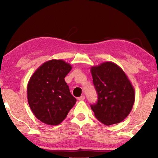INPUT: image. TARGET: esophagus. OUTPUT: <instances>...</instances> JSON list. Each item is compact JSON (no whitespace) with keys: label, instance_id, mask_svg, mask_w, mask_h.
Listing matches in <instances>:
<instances>
[{"label":"esophagus","instance_id":"1","mask_svg":"<svg viewBox=\"0 0 158 158\" xmlns=\"http://www.w3.org/2000/svg\"><path fill=\"white\" fill-rule=\"evenodd\" d=\"M77 99H78V101H83L84 99H85V96H81V97H79V98H77Z\"/></svg>","mask_w":158,"mask_h":158}]
</instances>
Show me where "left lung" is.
Segmentation results:
<instances>
[{"label":"left lung","instance_id":"left-lung-1","mask_svg":"<svg viewBox=\"0 0 158 158\" xmlns=\"http://www.w3.org/2000/svg\"><path fill=\"white\" fill-rule=\"evenodd\" d=\"M98 101L90 105L95 116L103 124L122 122L130 113L135 100L132 85L124 70L112 62L90 68Z\"/></svg>","mask_w":158,"mask_h":158}]
</instances>
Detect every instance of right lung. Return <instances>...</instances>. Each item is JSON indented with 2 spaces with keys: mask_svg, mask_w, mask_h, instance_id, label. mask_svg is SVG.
<instances>
[{
  "mask_svg": "<svg viewBox=\"0 0 158 158\" xmlns=\"http://www.w3.org/2000/svg\"><path fill=\"white\" fill-rule=\"evenodd\" d=\"M72 66L62 60L43 63L30 77L27 98L30 109L41 122L58 125L76 103L64 77Z\"/></svg>",
  "mask_w": 158,
  "mask_h": 158,
  "instance_id": "right-lung-1",
  "label": "right lung"
}]
</instances>
